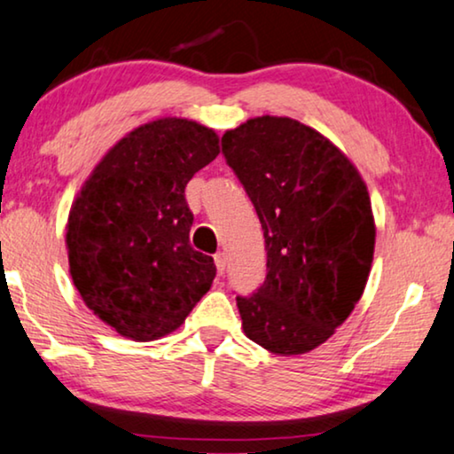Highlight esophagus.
Listing matches in <instances>:
<instances>
[{
	"instance_id": "obj_1",
	"label": "esophagus",
	"mask_w": 454,
	"mask_h": 454,
	"mask_svg": "<svg viewBox=\"0 0 454 454\" xmlns=\"http://www.w3.org/2000/svg\"><path fill=\"white\" fill-rule=\"evenodd\" d=\"M215 264H216V270H219V275H223V272H225V266H227L225 252H216L215 254Z\"/></svg>"
}]
</instances>
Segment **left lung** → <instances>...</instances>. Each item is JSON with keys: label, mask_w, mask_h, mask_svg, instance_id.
<instances>
[{"label": "left lung", "mask_w": 454, "mask_h": 454, "mask_svg": "<svg viewBox=\"0 0 454 454\" xmlns=\"http://www.w3.org/2000/svg\"><path fill=\"white\" fill-rule=\"evenodd\" d=\"M264 231L266 278L238 295L247 339L278 356L312 351L353 312L374 256L365 184L325 136L256 117L221 138Z\"/></svg>", "instance_id": "left-lung-1"}]
</instances>
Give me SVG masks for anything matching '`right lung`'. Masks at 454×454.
Here are the masks:
<instances>
[{
	"label": "right lung",
	"mask_w": 454,
	"mask_h": 454,
	"mask_svg": "<svg viewBox=\"0 0 454 454\" xmlns=\"http://www.w3.org/2000/svg\"><path fill=\"white\" fill-rule=\"evenodd\" d=\"M216 154L219 138L200 123H145L105 154L72 204V281L123 337L154 340L176 331L213 285V256L190 246L194 215L184 190Z\"/></svg>",
	"instance_id": "1"
}]
</instances>
